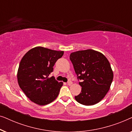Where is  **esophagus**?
I'll return each instance as SVG.
<instances>
[{"label": "esophagus", "mask_w": 132, "mask_h": 132, "mask_svg": "<svg viewBox=\"0 0 132 132\" xmlns=\"http://www.w3.org/2000/svg\"><path fill=\"white\" fill-rule=\"evenodd\" d=\"M72 84H73V82H72L71 81H69V82H68V83H67V85L69 86H71Z\"/></svg>", "instance_id": "1"}]
</instances>
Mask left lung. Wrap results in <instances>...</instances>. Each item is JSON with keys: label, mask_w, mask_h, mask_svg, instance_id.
Returning <instances> with one entry per match:
<instances>
[{"label": "left lung", "mask_w": 132, "mask_h": 132, "mask_svg": "<svg viewBox=\"0 0 132 132\" xmlns=\"http://www.w3.org/2000/svg\"><path fill=\"white\" fill-rule=\"evenodd\" d=\"M70 59L81 80L79 84L82 93L75 96L76 100L85 106L98 103L109 91L113 80L109 61L103 54L93 49L73 52Z\"/></svg>", "instance_id": "8db88e82"}]
</instances>
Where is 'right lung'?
I'll return each mask as SVG.
<instances>
[{"mask_svg": "<svg viewBox=\"0 0 132 132\" xmlns=\"http://www.w3.org/2000/svg\"><path fill=\"white\" fill-rule=\"evenodd\" d=\"M63 55L64 51L38 46L23 56L18 69L17 80L20 88L32 102L46 105L58 96L63 83L49 75L55 62Z\"/></svg>", "mask_w": 132, "mask_h": 132, "instance_id": "right-lung-1", "label": "right lung"}]
</instances>
